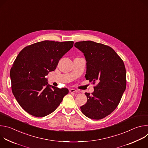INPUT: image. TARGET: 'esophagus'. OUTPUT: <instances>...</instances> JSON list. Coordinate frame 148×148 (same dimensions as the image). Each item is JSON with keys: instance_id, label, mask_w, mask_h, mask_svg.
<instances>
[{"instance_id": "obj_1", "label": "esophagus", "mask_w": 148, "mask_h": 148, "mask_svg": "<svg viewBox=\"0 0 148 148\" xmlns=\"http://www.w3.org/2000/svg\"><path fill=\"white\" fill-rule=\"evenodd\" d=\"M70 92H71V93H73V92H77L78 91L77 90H75V89H70Z\"/></svg>"}]
</instances>
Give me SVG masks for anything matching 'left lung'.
Instances as JSON below:
<instances>
[{
    "instance_id": "1",
    "label": "left lung",
    "mask_w": 148,
    "mask_h": 148,
    "mask_svg": "<svg viewBox=\"0 0 148 148\" xmlns=\"http://www.w3.org/2000/svg\"><path fill=\"white\" fill-rule=\"evenodd\" d=\"M74 46L86 57V79L93 84L97 82L92 93H85L87 102L80 107L81 112L91 119H102L116 109L125 90L123 61L111 47L101 43L82 41Z\"/></svg>"
}]
</instances>
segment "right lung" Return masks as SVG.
Returning a JSON list of instances; mask_svg holds the SVG:
<instances>
[{
    "instance_id": "right-lung-1",
    "label": "right lung",
    "mask_w": 148,
    "mask_h": 148,
    "mask_svg": "<svg viewBox=\"0 0 148 148\" xmlns=\"http://www.w3.org/2000/svg\"><path fill=\"white\" fill-rule=\"evenodd\" d=\"M73 45V41L45 40L25 47L17 56L10 72L12 91L20 107L29 114L36 117L49 115L69 93L66 88L51 89L45 76L55 70Z\"/></svg>"
}]
</instances>
